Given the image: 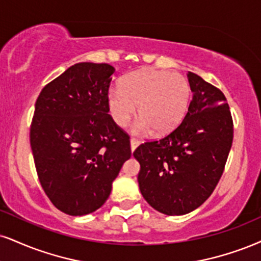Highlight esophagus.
Wrapping results in <instances>:
<instances>
[{
	"mask_svg": "<svg viewBox=\"0 0 261 261\" xmlns=\"http://www.w3.org/2000/svg\"><path fill=\"white\" fill-rule=\"evenodd\" d=\"M139 143H140V141H139V140H136V139H131V141H130L131 152H134V150L137 148V146H139Z\"/></svg>",
	"mask_w": 261,
	"mask_h": 261,
	"instance_id": "obj_1",
	"label": "esophagus"
}]
</instances>
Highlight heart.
<instances>
[{
  "mask_svg": "<svg viewBox=\"0 0 261 261\" xmlns=\"http://www.w3.org/2000/svg\"><path fill=\"white\" fill-rule=\"evenodd\" d=\"M191 89L184 75L163 70H137L126 75L108 93V109L118 126L131 121L139 107L141 119L135 134L143 135L154 128L155 134L170 133L187 112Z\"/></svg>",
  "mask_w": 261,
  "mask_h": 261,
  "instance_id": "obj_1",
  "label": "heart"
}]
</instances>
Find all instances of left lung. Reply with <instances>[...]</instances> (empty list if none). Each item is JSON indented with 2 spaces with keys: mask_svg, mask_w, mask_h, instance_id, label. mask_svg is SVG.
Wrapping results in <instances>:
<instances>
[{
  "mask_svg": "<svg viewBox=\"0 0 261 261\" xmlns=\"http://www.w3.org/2000/svg\"><path fill=\"white\" fill-rule=\"evenodd\" d=\"M193 96L181 124L161 140L144 142L140 163L143 198L166 215H185L209 198L220 180L233 140V122L224 93L188 71Z\"/></svg>",
  "mask_w": 261,
  "mask_h": 261,
  "instance_id": "8db88e82",
  "label": "left lung"
}]
</instances>
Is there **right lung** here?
<instances>
[{"instance_id": "1", "label": "right lung", "mask_w": 261, "mask_h": 261, "mask_svg": "<svg viewBox=\"0 0 261 261\" xmlns=\"http://www.w3.org/2000/svg\"><path fill=\"white\" fill-rule=\"evenodd\" d=\"M115 69L77 63L43 87L30 127L37 176L56 208L68 215L96 212L131 156L130 137L108 114Z\"/></svg>"}]
</instances>
